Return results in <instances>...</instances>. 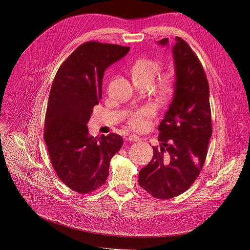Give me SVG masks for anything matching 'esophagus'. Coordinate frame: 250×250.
Instances as JSON below:
<instances>
[{
    "mask_svg": "<svg viewBox=\"0 0 250 250\" xmlns=\"http://www.w3.org/2000/svg\"><path fill=\"white\" fill-rule=\"evenodd\" d=\"M128 140H129V141H139L140 138H139L138 136L134 135V134H130V135L128 136Z\"/></svg>",
    "mask_w": 250,
    "mask_h": 250,
    "instance_id": "obj_1",
    "label": "esophagus"
}]
</instances>
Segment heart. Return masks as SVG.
I'll return each mask as SVG.
<instances>
[{
  "label": "heart",
  "instance_id": "heart-1",
  "mask_svg": "<svg viewBox=\"0 0 250 250\" xmlns=\"http://www.w3.org/2000/svg\"><path fill=\"white\" fill-rule=\"evenodd\" d=\"M161 70V63L153 58H140L130 67V74L134 82L151 84ZM175 83L173 73H164L161 75L157 89L162 96H169ZM156 115L155 105L148 104L132 112L127 119V126L135 131H144L149 126L150 120Z\"/></svg>",
  "mask_w": 250,
  "mask_h": 250
}]
</instances>
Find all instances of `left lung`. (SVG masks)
I'll use <instances>...</instances> for the list:
<instances>
[{
  "instance_id": "left-lung-1",
  "label": "left lung",
  "mask_w": 250,
  "mask_h": 250,
  "mask_svg": "<svg viewBox=\"0 0 250 250\" xmlns=\"http://www.w3.org/2000/svg\"><path fill=\"white\" fill-rule=\"evenodd\" d=\"M173 48L175 94L161 121L150 162L141 168L138 184L152 197L169 200L186 192L196 181L206 161L212 132L209 88L197 54L176 37ZM168 39L160 41L166 44Z\"/></svg>"
}]
</instances>
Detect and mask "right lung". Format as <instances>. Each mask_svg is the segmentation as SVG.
Instances as JSON below:
<instances>
[{"instance_id": "right-lung-1", "label": "right lung", "mask_w": 250, "mask_h": 250, "mask_svg": "<svg viewBox=\"0 0 250 250\" xmlns=\"http://www.w3.org/2000/svg\"><path fill=\"white\" fill-rule=\"evenodd\" d=\"M128 51L118 44L84 42L62 62L53 79L43 137L57 177L77 194H90L105 183L111 159L123 146L117 133L90 135L87 123L102 98L105 68Z\"/></svg>"}]
</instances>
